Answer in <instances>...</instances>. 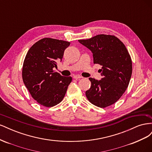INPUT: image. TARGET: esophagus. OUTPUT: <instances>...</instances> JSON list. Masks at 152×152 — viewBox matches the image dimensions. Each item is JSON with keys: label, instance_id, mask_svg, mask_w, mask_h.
Instances as JSON below:
<instances>
[{"label": "esophagus", "instance_id": "esophagus-1", "mask_svg": "<svg viewBox=\"0 0 152 152\" xmlns=\"http://www.w3.org/2000/svg\"><path fill=\"white\" fill-rule=\"evenodd\" d=\"M73 78L75 79H82V77H81L80 75H73Z\"/></svg>", "mask_w": 152, "mask_h": 152}]
</instances>
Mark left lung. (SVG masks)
Wrapping results in <instances>:
<instances>
[{
    "label": "left lung",
    "mask_w": 152,
    "mask_h": 152,
    "mask_svg": "<svg viewBox=\"0 0 152 152\" xmlns=\"http://www.w3.org/2000/svg\"><path fill=\"white\" fill-rule=\"evenodd\" d=\"M79 42L93 53L94 63L102 66V80L89 79L87 98L100 108L114 104L125 93L132 75V60L125 45L117 37L104 34Z\"/></svg>",
    "instance_id": "left-lung-1"
}]
</instances>
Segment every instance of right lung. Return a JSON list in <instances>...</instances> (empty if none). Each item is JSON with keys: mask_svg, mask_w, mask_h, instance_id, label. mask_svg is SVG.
I'll return each instance as SVG.
<instances>
[{"mask_svg": "<svg viewBox=\"0 0 152 152\" xmlns=\"http://www.w3.org/2000/svg\"><path fill=\"white\" fill-rule=\"evenodd\" d=\"M70 44L66 41L44 38L32 45L25 56L23 80L31 97L45 107L60 103L72 80V77H63L53 70Z\"/></svg>", "mask_w": 152, "mask_h": 152, "instance_id": "add662e5", "label": "right lung"}]
</instances>
